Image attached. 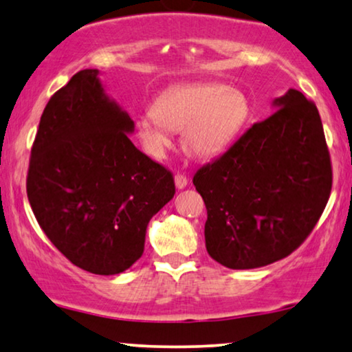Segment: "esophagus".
<instances>
[{
  "label": "esophagus",
  "mask_w": 352,
  "mask_h": 352,
  "mask_svg": "<svg viewBox=\"0 0 352 352\" xmlns=\"http://www.w3.org/2000/svg\"><path fill=\"white\" fill-rule=\"evenodd\" d=\"M187 182H189V179H187V176L181 175V173H177V175L175 176V186L176 189H184V187L187 186Z\"/></svg>",
  "instance_id": "34e87169"
}]
</instances>
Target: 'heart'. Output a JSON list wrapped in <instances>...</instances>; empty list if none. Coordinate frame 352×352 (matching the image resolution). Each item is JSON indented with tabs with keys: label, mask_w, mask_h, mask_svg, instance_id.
Returning a JSON list of instances; mask_svg holds the SVG:
<instances>
[{
	"label": "heart",
	"mask_w": 352,
	"mask_h": 352,
	"mask_svg": "<svg viewBox=\"0 0 352 352\" xmlns=\"http://www.w3.org/2000/svg\"><path fill=\"white\" fill-rule=\"evenodd\" d=\"M250 113L252 105L240 89L219 83L179 85L139 113L136 129L144 148L153 157H162L170 147L171 131H182L186 151L208 160L235 141Z\"/></svg>",
	"instance_id": "1"
}]
</instances>
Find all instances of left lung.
<instances>
[{
  "label": "left lung",
  "instance_id": "1",
  "mask_svg": "<svg viewBox=\"0 0 352 352\" xmlns=\"http://www.w3.org/2000/svg\"><path fill=\"white\" fill-rule=\"evenodd\" d=\"M214 162L194 186L205 201L206 252L229 269H254L305 242L331 190V163L316 104L298 89Z\"/></svg>",
  "mask_w": 352,
  "mask_h": 352
}]
</instances>
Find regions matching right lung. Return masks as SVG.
Wrapping results in <instances>:
<instances>
[{"label": "right lung", "mask_w": 352, "mask_h": 352, "mask_svg": "<svg viewBox=\"0 0 352 352\" xmlns=\"http://www.w3.org/2000/svg\"><path fill=\"white\" fill-rule=\"evenodd\" d=\"M99 75L80 70L46 104L27 195L38 224L67 259L113 276L142 256L148 221L175 197V181L134 147V122L105 94Z\"/></svg>", "instance_id": "obj_1"}]
</instances>
